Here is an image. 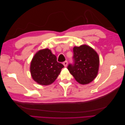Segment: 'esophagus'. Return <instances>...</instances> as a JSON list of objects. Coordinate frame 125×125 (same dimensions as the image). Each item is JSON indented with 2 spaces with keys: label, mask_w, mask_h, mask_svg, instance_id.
Returning a JSON list of instances; mask_svg holds the SVG:
<instances>
[{
  "label": "esophagus",
  "mask_w": 125,
  "mask_h": 125,
  "mask_svg": "<svg viewBox=\"0 0 125 125\" xmlns=\"http://www.w3.org/2000/svg\"><path fill=\"white\" fill-rule=\"evenodd\" d=\"M67 64H68V62L67 61H65L64 62H63V65L65 67H66L67 66Z\"/></svg>",
  "instance_id": "34e87169"
}]
</instances>
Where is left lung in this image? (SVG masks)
I'll use <instances>...</instances> for the list:
<instances>
[{
	"instance_id": "8db88e82",
	"label": "left lung",
	"mask_w": 125,
	"mask_h": 125,
	"mask_svg": "<svg viewBox=\"0 0 125 125\" xmlns=\"http://www.w3.org/2000/svg\"><path fill=\"white\" fill-rule=\"evenodd\" d=\"M73 63L67 68L78 82L88 84L97 76L99 68V57L92 48L86 45L73 48Z\"/></svg>"
}]
</instances>
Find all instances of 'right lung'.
<instances>
[{
	"label": "right lung",
	"instance_id": "1",
	"mask_svg": "<svg viewBox=\"0 0 125 125\" xmlns=\"http://www.w3.org/2000/svg\"><path fill=\"white\" fill-rule=\"evenodd\" d=\"M64 66L57 61L56 56L48 48L40 50L33 57L30 66L33 79L41 85L53 83Z\"/></svg>",
	"mask_w": 125,
	"mask_h": 125
}]
</instances>
